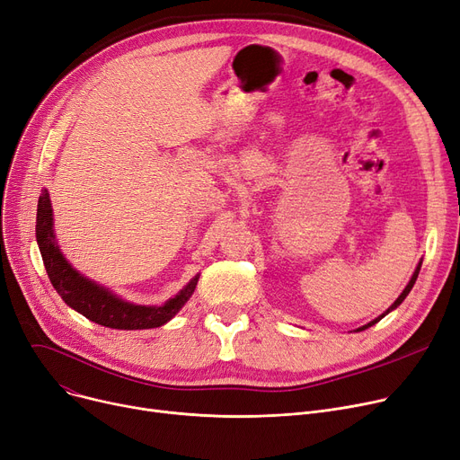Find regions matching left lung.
I'll use <instances>...</instances> for the list:
<instances>
[{"instance_id":"8db88e82","label":"left lung","mask_w":460,"mask_h":460,"mask_svg":"<svg viewBox=\"0 0 460 460\" xmlns=\"http://www.w3.org/2000/svg\"><path fill=\"white\" fill-rule=\"evenodd\" d=\"M421 264H423V260H420V264H418V266H415V271H413V275H411V279H410V280H408V284H406V287H404V290H402V292H401V296H399V297H397V299H395V303H393V305H391V307H389V309H387V311H385V313H382V314H380V316H378V318H375V320H373V322H368V323H365V325H361V327H358V330H356V332H365V330H367V327H370V325H375V323H376V322H380V320H382V318H384V316H385V314H389V313H391V311H395V309H397V307H399V305H401V303H402V301H404V299H406V296H408V294H410V290H411V288H413V284H415V279H418V275H420V270H421Z\"/></svg>"}]
</instances>
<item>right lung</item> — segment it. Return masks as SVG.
I'll return each instance as SVG.
<instances>
[{"label": "right lung", "instance_id": "add662e5", "mask_svg": "<svg viewBox=\"0 0 460 460\" xmlns=\"http://www.w3.org/2000/svg\"><path fill=\"white\" fill-rule=\"evenodd\" d=\"M35 234L49 279L61 299L87 320L112 330H151L164 325L181 311L200 279V273L194 275L176 296L163 305H138L84 277L69 264L58 245L52 202L47 189H42L39 196Z\"/></svg>", "mask_w": 460, "mask_h": 460}]
</instances>
